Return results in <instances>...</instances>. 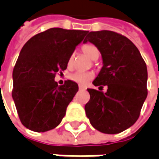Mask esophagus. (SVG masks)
<instances>
[{"instance_id":"34e87169","label":"esophagus","mask_w":159,"mask_h":159,"mask_svg":"<svg viewBox=\"0 0 159 159\" xmlns=\"http://www.w3.org/2000/svg\"><path fill=\"white\" fill-rule=\"evenodd\" d=\"M79 89H85V87H84V86H81V85H79Z\"/></svg>"}]
</instances>
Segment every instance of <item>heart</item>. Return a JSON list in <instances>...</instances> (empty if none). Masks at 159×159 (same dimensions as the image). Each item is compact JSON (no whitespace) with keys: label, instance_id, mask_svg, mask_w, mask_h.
<instances>
[{"label":"heart","instance_id":"heart-1","mask_svg":"<svg viewBox=\"0 0 159 159\" xmlns=\"http://www.w3.org/2000/svg\"><path fill=\"white\" fill-rule=\"evenodd\" d=\"M82 52L91 60H96L100 56L99 49L93 45H85L82 47ZM74 64V55H70L68 59V67L71 68ZM93 78V73L88 71H76L70 75V80L80 85H85Z\"/></svg>","mask_w":159,"mask_h":159}]
</instances>
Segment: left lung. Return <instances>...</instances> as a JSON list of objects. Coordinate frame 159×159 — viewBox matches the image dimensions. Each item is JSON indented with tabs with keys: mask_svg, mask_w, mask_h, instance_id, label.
Returning <instances> with one entry per match:
<instances>
[{
	"mask_svg": "<svg viewBox=\"0 0 159 159\" xmlns=\"http://www.w3.org/2000/svg\"><path fill=\"white\" fill-rule=\"evenodd\" d=\"M87 42L99 49L102 58V68L92 83L108 89L105 93L88 89L86 115L96 130L121 133L136 122L147 99V65L133 42L115 32H89L83 43Z\"/></svg>",
	"mask_w": 159,
	"mask_h": 159,
	"instance_id": "1",
	"label": "left lung"
}]
</instances>
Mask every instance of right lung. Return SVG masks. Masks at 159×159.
Masks as SVG:
<instances>
[{"instance_id": "obj_1", "label": "right lung", "mask_w": 159, "mask_h": 159, "mask_svg": "<svg viewBox=\"0 0 159 159\" xmlns=\"http://www.w3.org/2000/svg\"><path fill=\"white\" fill-rule=\"evenodd\" d=\"M88 31L50 28L35 34L21 50L12 71V99L22 124L34 132L57 127L79 90L76 82L58 86L56 73L65 70L68 59Z\"/></svg>"}]
</instances>
